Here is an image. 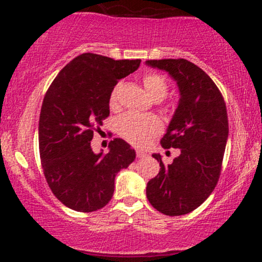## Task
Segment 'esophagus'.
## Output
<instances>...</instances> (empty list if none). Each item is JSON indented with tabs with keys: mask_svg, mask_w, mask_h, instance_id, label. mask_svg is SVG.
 <instances>
[{
	"mask_svg": "<svg viewBox=\"0 0 262 262\" xmlns=\"http://www.w3.org/2000/svg\"><path fill=\"white\" fill-rule=\"evenodd\" d=\"M146 154L144 151H140V150H137V158H145Z\"/></svg>",
	"mask_w": 262,
	"mask_h": 262,
	"instance_id": "1",
	"label": "esophagus"
}]
</instances>
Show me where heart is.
<instances>
[{"mask_svg": "<svg viewBox=\"0 0 262 262\" xmlns=\"http://www.w3.org/2000/svg\"><path fill=\"white\" fill-rule=\"evenodd\" d=\"M143 83L150 97L154 98L155 101L162 100L169 89L166 80L161 75L155 73L146 74L143 79ZM119 89L121 85H117L111 93L110 103L112 107L117 106ZM117 130L129 143L134 145H143L150 138L160 133L161 123L154 116H143V114L128 112L118 118Z\"/></svg>", "mask_w": 262, "mask_h": 262, "instance_id": "heart-1", "label": "heart"}]
</instances>
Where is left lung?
<instances>
[{"instance_id":"1","label":"left lung","mask_w":262,"mask_h":262,"mask_svg":"<svg viewBox=\"0 0 262 262\" xmlns=\"http://www.w3.org/2000/svg\"><path fill=\"white\" fill-rule=\"evenodd\" d=\"M145 64L166 71L180 93L160 141L165 149H180V155L165 166L161 155L152 154L160 171L148 182L146 197L164 214H187L208 198L218 182L229 132L227 107L213 80L193 62L161 59Z\"/></svg>"}]
</instances>
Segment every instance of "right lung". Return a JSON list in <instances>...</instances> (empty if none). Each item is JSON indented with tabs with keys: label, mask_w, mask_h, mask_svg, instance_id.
<instances>
[{
	"label": "right lung",
	"mask_w": 262,
	"mask_h": 262,
	"mask_svg": "<svg viewBox=\"0 0 262 262\" xmlns=\"http://www.w3.org/2000/svg\"><path fill=\"white\" fill-rule=\"evenodd\" d=\"M140 61L81 54L47 91L39 117L41 166L54 196L69 208L93 212L106 206L117 173L134 161V149L123 139L111 141L107 154H95L91 140L96 125L110 116L114 86Z\"/></svg>",
	"instance_id": "add662e5"
}]
</instances>
